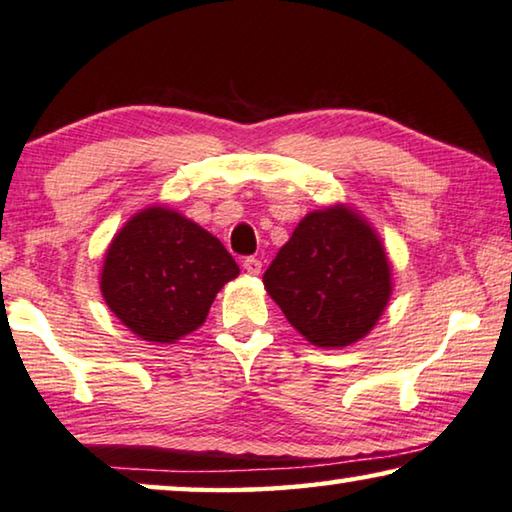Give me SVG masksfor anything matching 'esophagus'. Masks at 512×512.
Returning a JSON list of instances; mask_svg holds the SVG:
<instances>
[{
	"label": "esophagus",
	"instance_id": "esophagus-1",
	"mask_svg": "<svg viewBox=\"0 0 512 512\" xmlns=\"http://www.w3.org/2000/svg\"><path fill=\"white\" fill-rule=\"evenodd\" d=\"M242 267H245L247 274H254V277H256V274H261L263 263L258 261V258H254V256H247L245 261H242Z\"/></svg>",
	"mask_w": 512,
	"mask_h": 512
}]
</instances>
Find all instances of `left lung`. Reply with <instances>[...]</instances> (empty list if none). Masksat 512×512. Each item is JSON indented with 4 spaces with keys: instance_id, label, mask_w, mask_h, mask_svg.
<instances>
[{
    "instance_id": "left-lung-1",
    "label": "left lung",
    "mask_w": 512,
    "mask_h": 512,
    "mask_svg": "<svg viewBox=\"0 0 512 512\" xmlns=\"http://www.w3.org/2000/svg\"><path fill=\"white\" fill-rule=\"evenodd\" d=\"M265 290L306 341L345 348L391 297V265L373 226L348 206L309 212L263 274Z\"/></svg>"
}]
</instances>
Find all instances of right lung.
I'll list each match as a JSON object with an SVG mask.
<instances>
[{
	"mask_svg": "<svg viewBox=\"0 0 512 512\" xmlns=\"http://www.w3.org/2000/svg\"><path fill=\"white\" fill-rule=\"evenodd\" d=\"M238 274L215 235L176 210L151 206L114 235L100 290L132 334L176 343L203 325L215 295Z\"/></svg>",
	"mask_w": 512,
	"mask_h": 512,
	"instance_id": "add662e5",
	"label": "right lung"
}]
</instances>
